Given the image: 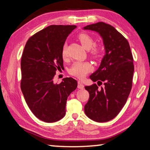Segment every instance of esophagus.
I'll list each match as a JSON object with an SVG mask.
<instances>
[{
  "instance_id": "1",
  "label": "esophagus",
  "mask_w": 150,
  "mask_h": 150,
  "mask_svg": "<svg viewBox=\"0 0 150 150\" xmlns=\"http://www.w3.org/2000/svg\"><path fill=\"white\" fill-rule=\"evenodd\" d=\"M77 87L78 88H79V89H83V88H84V85H83V84L81 82V81H78Z\"/></svg>"
}]
</instances>
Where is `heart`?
Listing matches in <instances>:
<instances>
[{"instance_id": "1", "label": "heart", "mask_w": 150, "mask_h": 150, "mask_svg": "<svg viewBox=\"0 0 150 150\" xmlns=\"http://www.w3.org/2000/svg\"><path fill=\"white\" fill-rule=\"evenodd\" d=\"M78 40L86 50H90V54L95 59H98L102 55V49L99 46L95 45V40L86 33H81L78 35ZM67 47L64 45L62 50V56L65 59L67 57ZM93 70V66L88 62H76L73 63L69 70L70 75L79 79L84 78L88 73Z\"/></svg>"}]
</instances>
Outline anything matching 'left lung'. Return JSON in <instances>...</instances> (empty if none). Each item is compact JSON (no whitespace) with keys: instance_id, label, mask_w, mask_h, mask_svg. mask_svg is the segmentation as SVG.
<instances>
[{"instance_id":"left-lung-1","label":"left lung","mask_w":150,"mask_h":150,"mask_svg":"<svg viewBox=\"0 0 150 150\" xmlns=\"http://www.w3.org/2000/svg\"><path fill=\"white\" fill-rule=\"evenodd\" d=\"M84 30L98 32L103 40L106 54L100 67L90 76L96 84L85 86L89 98L85 105L88 118L98 122L115 118L124 107L132 87L134 67L129 43L111 25L100 22L88 25Z\"/></svg>"}]
</instances>
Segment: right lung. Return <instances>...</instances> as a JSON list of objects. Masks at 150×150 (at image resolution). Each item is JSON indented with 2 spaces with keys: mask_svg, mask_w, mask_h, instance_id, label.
Returning a JSON list of instances; mask_svg holds the SVG:
<instances>
[{
  "mask_svg": "<svg viewBox=\"0 0 150 150\" xmlns=\"http://www.w3.org/2000/svg\"><path fill=\"white\" fill-rule=\"evenodd\" d=\"M75 25H51L35 33L25 45L21 58L20 88L30 110L40 120L55 122L64 117L67 97L77 87L66 77L54 84L57 69L63 67L62 50Z\"/></svg>",
  "mask_w": 150,
  "mask_h": 150,
  "instance_id": "1",
  "label": "right lung"
}]
</instances>
